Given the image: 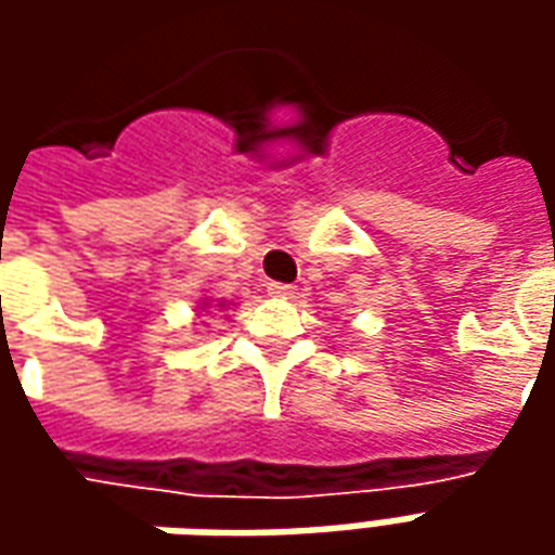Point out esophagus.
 Returning <instances> with one entry per match:
<instances>
[{
	"instance_id": "obj_1",
	"label": "esophagus",
	"mask_w": 555,
	"mask_h": 555,
	"mask_svg": "<svg viewBox=\"0 0 555 555\" xmlns=\"http://www.w3.org/2000/svg\"><path fill=\"white\" fill-rule=\"evenodd\" d=\"M267 294L270 297H282V300H291L297 294V285H285V282H267Z\"/></svg>"
}]
</instances>
